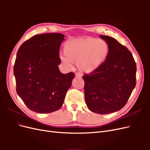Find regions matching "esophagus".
<instances>
[{
	"label": "esophagus",
	"instance_id": "1",
	"mask_svg": "<svg viewBox=\"0 0 150 150\" xmlns=\"http://www.w3.org/2000/svg\"><path fill=\"white\" fill-rule=\"evenodd\" d=\"M75 76L78 77V78H81V77H82V74H81L79 72H77L75 74Z\"/></svg>",
	"mask_w": 150,
	"mask_h": 150
}]
</instances>
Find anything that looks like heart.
Listing matches in <instances>:
<instances>
[{
  "instance_id": "heart-1",
  "label": "heart",
  "mask_w": 150,
  "mask_h": 150,
  "mask_svg": "<svg viewBox=\"0 0 150 150\" xmlns=\"http://www.w3.org/2000/svg\"><path fill=\"white\" fill-rule=\"evenodd\" d=\"M63 51L65 57H61V60L66 68H71L70 62L76 63L79 70L91 73L106 61L110 54V46L104 40L86 38L67 42Z\"/></svg>"
}]
</instances>
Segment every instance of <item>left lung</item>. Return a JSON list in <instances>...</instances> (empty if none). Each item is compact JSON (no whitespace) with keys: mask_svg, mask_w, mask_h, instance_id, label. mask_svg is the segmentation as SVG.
Returning a JSON list of instances; mask_svg holds the SVG:
<instances>
[{"mask_svg":"<svg viewBox=\"0 0 150 150\" xmlns=\"http://www.w3.org/2000/svg\"><path fill=\"white\" fill-rule=\"evenodd\" d=\"M110 46L106 61L83 76L85 101L90 111L105 115L121 110L136 86L137 65L132 54L113 38L99 35Z\"/></svg>","mask_w":150,"mask_h":150,"instance_id":"1","label":"left lung"}]
</instances>
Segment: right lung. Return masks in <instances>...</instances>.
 Returning <instances> with one entry per match:
<instances>
[{
	"label": "right lung",
	"mask_w": 150,
	"mask_h": 150,
	"mask_svg": "<svg viewBox=\"0 0 150 150\" xmlns=\"http://www.w3.org/2000/svg\"><path fill=\"white\" fill-rule=\"evenodd\" d=\"M64 37L59 33L35 35L18 50L13 67L17 93L34 112L58 110L71 86L74 74H62L58 67Z\"/></svg>",
	"instance_id": "add662e5"
}]
</instances>
